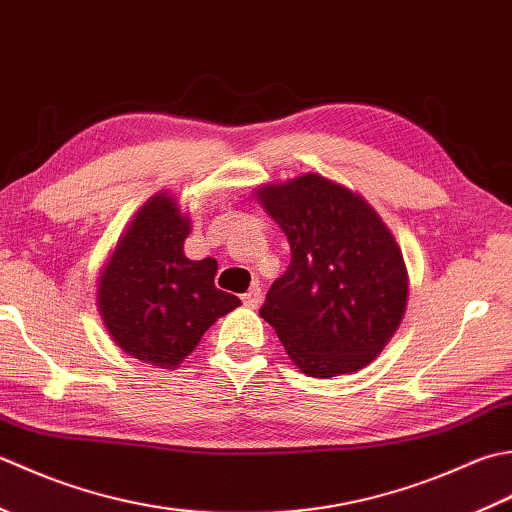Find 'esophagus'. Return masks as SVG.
I'll return each mask as SVG.
<instances>
[{"label":"esophagus","mask_w":512,"mask_h":512,"mask_svg":"<svg viewBox=\"0 0 512 512\" xmlns=\"http://www.w3.org/2000/svg\"><path fill=\"white\" fill-rule=\"evenodd\" d=\"M260 300H263V291H260V287H252V289H249L247 294L243 296L245 307H249V309H256V307L260 305Z\"/></svg>","instance_id":"obj_1"}]
</instances>
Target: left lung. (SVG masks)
Returning a JSON list of instances; mask_svg holds the SVG:
<instances>
[{
    "label": "left lung",
    "mask_w": 512,
    "mask_h": 512,
    "mask_svg": "<svg viewBox=\"0 0 512 512\" xmlns=\"http://www.w3.org/2000/svg\"><path fill=\"white\" fill-rule=\"evenodd\" d=\"M258 201L291 247L260 316L311 378L367 367L398 331L409 296L393 234L364 198L318 174L260 187Z\"/></svg>",
    "instance_id": "obj_1"
}]
</instances>
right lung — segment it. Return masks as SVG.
Returning a JSON list of instances; mask_svg holds the SVG:
<instances>
[{
	"mask_svg": "<svg viewBox=\"0 0 512 512\" xmlns=\"http://www.w3.org/2000/svg\"><path fill=\"white\" fill-rule=\"evenodd\" d=\"M190 218L168 194L134 216L99 278L97 305L112 340L148 364L172 369L190 356L216 318L241 305L216 289V260H190Z\"/></svg>",
	"mask_w": 512,
	"mask_h": 512,
	"instance_id": "obj_1",
	"label": "right lung"
}]
</instances>
